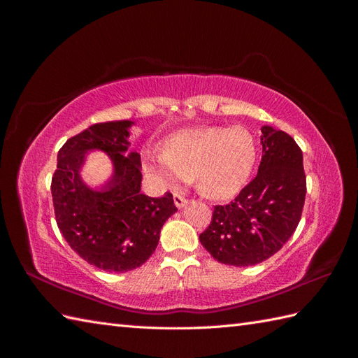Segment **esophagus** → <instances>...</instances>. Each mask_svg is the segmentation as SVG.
<instances>
[{
    "label": "esophagus",
    "mask_w": 358,
    "mask_h": 358,
    "mask_svg": "<svg viewBox=\"0 0 358 358\" xmlns=\"http://www.w3.org/2000/svg\"><path fill=\"white\" fill-rule=\"evenodd\" d=\"M187 203H188V199H185L183 196H180V194H175V204H176V208H178V209L183 208V206H185Z\"/></svg>",
    "instance_id": "obj_1"
}]
</instances>
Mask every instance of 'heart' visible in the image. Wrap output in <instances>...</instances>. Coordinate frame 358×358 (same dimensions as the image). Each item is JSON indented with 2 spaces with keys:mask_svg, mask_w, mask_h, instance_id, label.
<instances>
[{
  "mask_svg": "<svg viewBox=\"0 0 358 358\" xmlns=\"http://www.w3.org/2000/svg\"><path fill=\"white\" fill-rule=\"evenodd\" d=\"M257 159L254 136L243 127L187 128L171 134L162 154L148 158L146 175L164 187L196 180L210 199H229L246 183Z\"/></svg>",
  "mask_w": 358,
  "mask_h": 358,
  "instance_id": "heart-1",
  "label": "heart"
}]
</instances>
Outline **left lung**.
I'll return each mask as SVG.
<instances>
[{
	"instance_id": "obj_1",
	"label": "left lung",
	"mask_w": 358,
	"mask_h": 358,
	"mask_svg": "<svg viewBox=\"0 0 358 358\" xmlns=\"http://www.w3.org/2000/svg\"><path fill=\"white\" fill-rule=\"evenodd\" d=\"M263 157L257 176L231 203L213 208L200 242L216 262L254 266L275 255L301 218L306 197L303 154L289 134L262 128Z\"/></svg>"
}]
</instances>
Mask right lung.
<instances>
[{
    "label": "right lung",
    "mask_w": 358,
    "mask_h": 358,
    "mask_svg": "<svg viewBox=\"0 0 358 358\" xmlns=\"http://www.w3.org/2000/svg\"><path fill=\"white\" fill-rule=\"evenodd\" d=\"M133 124H94L69 138L52 176L53 208L64 239L85 262L106 272L124 273L146 263L162 225L178 210L170 192L152 199L140 191V155L127 154ZM94 148L106 152L114 164L101 192L91 190L80 178L84 155Z\"/></svg>",
    "instance_id": "1"
}]
</instances>
